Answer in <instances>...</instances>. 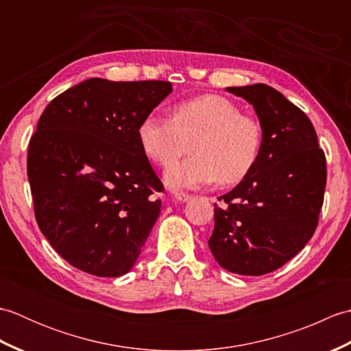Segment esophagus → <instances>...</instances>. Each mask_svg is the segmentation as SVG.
Instances as JSON below:
<instances>
[{"mask_svg": "<svg viewBox=\"0 0 351 351\" xmlns=\"http://www.w3.org/2000/svg\"><path fill=\"white\" fill-rule=\"evenodd\" d=\"M191 196L187 195V193H175V200L178 202H187Z\"/></svg>", "mask_w": 351, "mask_h": 351, "instance_id": "34e87169", "label": "esophagus"}]
</instances>
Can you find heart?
Masks as SVG:
<instances>
[{
    "mask_svg": "<svg viewBox=\"0 0 351 351\" xmlns=\"http://www.w3.org/2000/svg\"><path fill=\"white\" fill-rule=\"evenodd\" d=\"M138 140L161 167L171 166L191 145L193 155L167 170L166 182L171 189H197L215 180L223 185L241 181L258 160L263 128L225 96L202 95L176 104L171 119L147 114Z\"/></svg>",
    "mask_w": 351,
    "mask_h": 351,
    "instance_id": "1",
    "label": "heart"
}]
</instances>
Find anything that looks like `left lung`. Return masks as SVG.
Segmentation results:
<instances>
[{"label":"left lung","mask_w":351,"mask_h":351,"mask_svg":"<svg viewBox=\"0 0 351 351\" xmlns=\"http://www.w3.org/2000/svg\"><path fill=\"white\" fill-rule=\"evenodd\" d=\"M226 90L255 108L263 145L253 169L214 205L208 245L228 271L263 276L287 264L314 235L324 202L326 155L309 117L276 88Z\"/></svg>","instance_id":"1"}]
</instances>
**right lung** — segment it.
I'll return each mask as SVG.
<instances>
[{
  "instance_id": "obj_1",
  "label": "right lung",
  "mask_w": 351,
  "mask_h": 351,
  "mask_svg": "<svg viewBox=\"0 0 351 351\" xmlns=\"http://www.w3.org/2000/svg\"><path fill=\"white\" fill-rule=\"evenodd\" d=\"M170 92V81L90 78L43 110L27 155L34 215L78 270L117 278L137 261L164 190L138 126Z\"/></svg>"
}]
</instances>
